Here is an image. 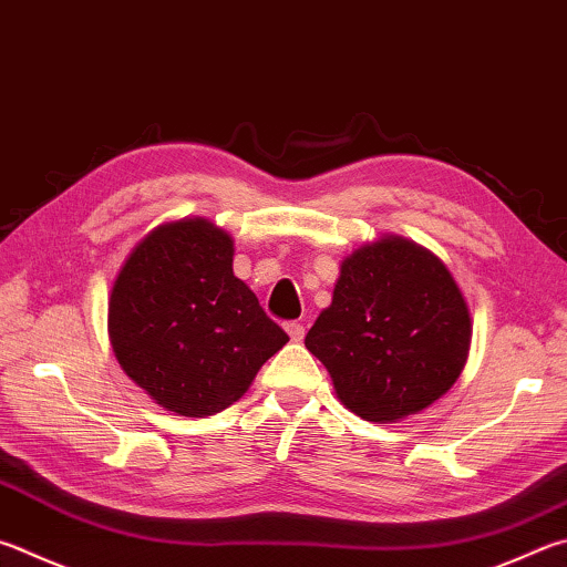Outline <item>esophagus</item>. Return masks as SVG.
Instances as JSON below:
<instances>
[{"mask_svg":"<svg viewBox=\"0 0 567 567\" xmlns=\"http://www.w3.org/2000/svg\"><path fill=\"white\" fill-rule=\"evenodd\" d=\"M285 332L290 334L292 342H302L305 339V327L300 322H285Z\"/></svg>","mask_w":567,"mask_h":567,"instance_id":"obj_1","label":"esophagus"}]
</instances>
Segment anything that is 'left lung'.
Here are the masks:
<instances>
[{"label": "left lung", "mask_w": 567, "mask_h": 567, "mask_svg": "<svg viewBox=\"0 0 567 567\" xmlns=\"http://www.w3.org/2000/svg\"><path fill=\"white\" fill-rule=\"evenodd\" d=\"M468 344L471 317L454 277L404 238L349 255L332 305L305 337L342 404L379 424L444 396L466 364Z\"/></svg>", "instance_id": "left-lung-1"}]
</instances>
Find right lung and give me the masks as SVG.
<instances>
[{
	"instance_id": "obj_1",
	"label": "right lung",
	"mask_w": 567,
	"mask_h": 567,
	"mask_svg": "<svg viewBox=\"0 0 567 567\" xmlns=\"http://www.w3.org/2000/svg\"><path fill=\"white\" fill-rule=\"evenodd\" d=\"M109 334L123 372L183 416L228 409L290 339L233 275L230 235L200 218L136 245L113 282Z\"/></svg>"
}]
</instances>
